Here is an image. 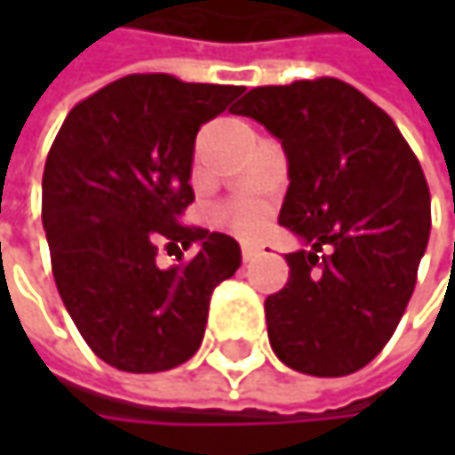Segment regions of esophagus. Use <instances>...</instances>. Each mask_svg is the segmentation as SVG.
I'll use <instances>...</instances> for the list:
<instances>
[{"mask_svg":"<svg viewBox=\"0 0 455 455\" xmlns=\"http://www.w3.org/2000/svg\"><path fill=\"white\" fill-rule=\"evenodd\" d=\"M258 255V247L255 244H242V260L247 263V260H252Z\"/></svg>","mask_w":455,"mask_h":455,"instance_id":"obj_1","label":"esophagus"}]
</instances>
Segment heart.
<instances>
[{"label":"heart","mask_w":455,"mask_h":455,"mask_svg":"<svg viewBox=\"0 0 455 455\" xmlns=\"http://www.w3.org/2000/svg\"><path fill=\"white\" fill-rule=\"evenodd\" d=\"M227 221L228 227L242 231V234H255L266 224V211L258 208V205H239V208L228 211Z\"/></svg>","instance_id":"obj_1"}]
</instances>
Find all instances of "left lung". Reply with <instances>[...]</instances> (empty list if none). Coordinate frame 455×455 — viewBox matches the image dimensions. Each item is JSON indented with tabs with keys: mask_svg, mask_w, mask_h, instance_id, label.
<instances>
[{
	"mask_svg": "<svg viewBox=\"0 0 455 455\" xmlns=\"http://www.w3.org/2000/svg\"><path fill=\"white\" fill-rule=\"evenodd\" d=\"M234 113L282 141L279 224L311 244L284 255L290 279L266 298L271 347L311 377L353 374L390 342L413 295L432 227L419 157L382 108L329 76L255 86Z\"/></svg>",
	"mask_w": 455,
	"mask_h": 455,
	"instance_id": "obj_1",
	"label": "left lung"
}]
</instances>
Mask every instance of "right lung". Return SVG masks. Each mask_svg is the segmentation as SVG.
<instances>
[{"label": "right lung", "mask_w": 455, "mask_h": 455, "mask_svg": "<svg viewBox=\"0 0 455 455\" xmlns=\"http://www.w3.org/2000/svg\"><path fill=\"white\" fill-rule=\"evenodd\" d=\"M244 86L134 73L81 100L60 126L42 179L57 292L105 363L155 374L189 361L213 290L242 263L236 239L181 224L195 203V139ZM168 241L201 250L173 269L154 263Z\"/></svg>", "instance_id": "1"}]
</instances>
